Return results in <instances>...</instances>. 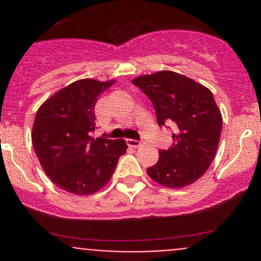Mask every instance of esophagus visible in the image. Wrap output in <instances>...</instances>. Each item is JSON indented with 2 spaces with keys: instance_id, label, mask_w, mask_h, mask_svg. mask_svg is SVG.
Wrapping results in <instances>:
<instances>
[{
  "instance_id": "34e87169",
  "label": "esophagus",
  "mask_w": 261,
  "mask_h": 261,
  "mask_svg": "<svg viewBox=\"0 0 261 261\" xmlns=\"http://www.w3.org/2000/svg\"><path fill=\"white\" fill-rule=\"evenodd\" d=\"M126 143H127L128 146H133V147H139L144 144L141 140H134V139H127Z\"/></svg>"
}]
</instances>
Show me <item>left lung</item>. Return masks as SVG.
Masks as SVG:
<instances>
[{
    "mask_svg": "<svg viewBox=\"0 0 261 261\" xmlns=\"http://www.w3.org/2000/svg\"><path fill=\"white\" fill-rule=\"evenodd\" d=\"M154 105L158 125H173V145L160 150L159 160L147 168L149 177L169 188L194 183L215 159L222 116L210 89L170 70L135 78Z\"/></svg>",
    "mask_w": 261,
    "mask_h": 261,
    "instance_id": "obj_1",
    "label": "left lung"
}]
</instances>
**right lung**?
I'll return each mask as SVG.
<instances>
[{"mask_svg": "<svg viewBox=\"0 0 261 261\" xmlns=\"http://www.w3.org/2000/svg\"><path fill=\"white\" fill-rule=\"evenodd\" d=\"M111 82L82 80L50 97L39 109L33 126V145L44 172L59 188L88 196L111 179L127 149L125 140L93 139L94 106Z\"/></svg>", "mask_w": 261, "mask_h": 261, "instance_id": "1", "label": "right lung"}]
</instances>
